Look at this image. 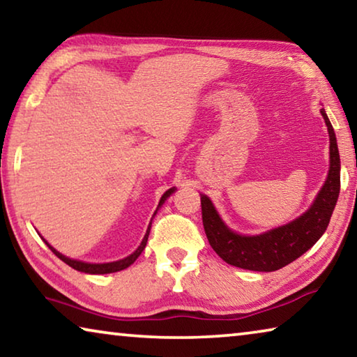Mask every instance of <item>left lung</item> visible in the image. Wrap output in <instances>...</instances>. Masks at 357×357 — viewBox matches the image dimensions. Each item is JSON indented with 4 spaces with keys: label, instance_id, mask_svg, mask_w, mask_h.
<instances>
[{
    "label": "left lung",
    "instance_id": "1",
    "mask_svg": "<svg viewBox=\"0 0 357 357\" xmlns=\"http://www.w3.org/2000/svg\"><path fill=\"white\" fill-rule=\"evenodd\" d=\"M329 134V172L310 208L285 225L259 234H241L229 228L209 197L200 193L203 227L211 247L223 261L241 269L273 273L312 249L329 225L340 193V155L334 128L321 108Z\"/></svg>",
    "mask_w": 357,
    "mask_h": 357
}]
</instances>
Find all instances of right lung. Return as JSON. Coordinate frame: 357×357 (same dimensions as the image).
<instances>
[{"label": "right lung", "instance_id": "obj_1", "mask_svg": "<svg viewBox=\"0 0 357 357\" xmlns=\"http://www.w3.org/2000/svg\"><path fill=\"white\" fill-rule=\"evenodd\" d=\"M174 190H176V187H172V189H168V190L164 193V195H162L159 204H157V209L154 211L153 217H151V222H153L154 215L157 214V211H159V209L162 208V204H164V203L167 202V198L170 197L172 193H174ZM151 222H149L148 229H146V233H144V236H143V239H142L140 245H138L137 249L130 253V255H128L126 258L116 259V261H110V263H86V261H80V259L69 258V257L63 255L61 252H58V250L55 249V247L48 244L44 238H42V236H40V238H42V241H44V243L48 245V249H50L53 253H55V255H56L59 259H63V261H64L66 264H69L70 268H74L75 271H80V273H84V274H112V273H118V271H123V269H126V268H129V266H130L132 263H134L138 257L142 255V252L144 250V247H146V243H148L149 229H151Z\"/></svg>", "mask_w": 357, "mask_h": 357}]
</instances>
